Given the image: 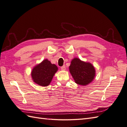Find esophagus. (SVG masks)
I'll list each match as a JSON object with an SVG mask.
<instances>
[{"instance_id":"1","label":"esophagus","mask_w":127,"mask_h":127,"mask_svg":"<svg viewBox=\"0 0 127 127\" xmlns=\"http://www.w3.org/2000/svg\"><path fill=\"white\" fill-rule=\"evenodd\" d=\"M61 69L62 70H66V67H65L64 65L63 66H62L61 67Z\"/></svg>"}]
</instances>
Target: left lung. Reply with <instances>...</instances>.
<instances>
[{"label": "left lung", "instance_id": "left-lung-1", "mask_svg": "<svg viewBox=\"0 0 127 127\" xmlns=\"http://www.w3.org/2000/svg\"><path fill=\"white\" fill-rule=\"evenodd\" d=\"M69 69L75 82L80 85H87L95 77L96 71L93 65L78 58H74L71 60Z\"/></svg>", "mask_w": 127, "mask_h": 127}]
</instances>
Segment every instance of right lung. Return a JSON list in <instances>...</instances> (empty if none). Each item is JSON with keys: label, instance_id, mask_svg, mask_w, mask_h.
<instances>
[{"label": "right lung", "instance_id": "add662e5", "mask_svg": "<svg viewBox=\"0 0 127 127\" xmlns=\"http://www.w3.org/2000/svg\"><path fill=\"white\" fill-rule=\"evenodd\" d=\"M58 70V68L56 64H51L46 59L33 67L31 75L35 84L41 86H47L51 82Z\"/></svg>", "mask_w": 127, "mask_h": 127}]
</instances>
